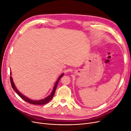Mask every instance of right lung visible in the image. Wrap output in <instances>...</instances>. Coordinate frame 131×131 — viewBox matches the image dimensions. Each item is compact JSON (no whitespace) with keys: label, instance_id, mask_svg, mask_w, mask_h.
<instances>
[{"label":"right lung","instance_id":"right-lung-1","mask_svg":"<svg viewBox=\"0 0 131 131\" xmlns=\"http://www.w3.org/2000/svg\"><path fill=\"white\" fill-rule=\"evenodd\" d=\"M64 73H62L60 75V76L59 77V78L57 79V81L56 82V83H55V84L54 85V87H53V90L52 91V92L51 93V94L49 95V96L46 97L44 99H42V100H38V101L31 100H30V99L27 98V97L24 96V95H23L20 92H19V91L17 89L16 87L15 86V85L14 84V82H13V78H12L11 76L10 77V81H11V84L12 88H13V89L14 90V91H15V92L18 94V96L20 97L21 98H22V99H23V100L25 101L26 102H27L28 103H30V104H34V105H43V104H45L49 102L51 100H52L53 96H54V94L55 91H56V88H57V85H58V83L59 82V80H60V79L63 76V75H64ZM11 75V73H10V75Z\"/></svg>","mask_w":131,"mask_h":131}]
</instances>
